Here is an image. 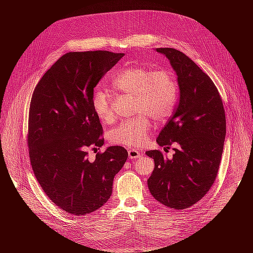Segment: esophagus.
<instances>
[{
  "instance_id": "obj_1",
  "label": "esophagus",
  "mask_w": 253,
  "mask_h": 253,
  "mask_svg": "<svg viewBox=\"0 0 253 253\" xmlns=\"http://www.w3.org/2000/svg\"><path fill=\"white\" fill-rule=\"evenodd\" d=\"M128 156H129V159H131V160H136V159H139L141 157V154L137 150L131 149V150L128 151Z\"/></svg>"
}]
</instances>
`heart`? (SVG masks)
Wrapping results in <instances>:
<instances>
[{
    "instance_id": "1",
    "label": "heart",
    "mask_w": 253,
    "mask_h": 253,
    "mask_svg": "<svg viewBox=\"0 0 253 253\" xmlns=\"http://www.w3.org/2000/svg\"><path fill=\"white\" fill-rule=\"evenodd\" d=\"M115 89L134 96L132 113L133 119L126 120L109 132L113 144L137 148L145 142L151 132V123H161L171 116L178 97V84L175 76L166 69L129 66L112 79ZM95 115L104 123H112L115 113L112 108V95L104 89H97L92 97Z\"/></svg>"
}]
</instances>
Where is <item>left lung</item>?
<instances>
[{"label": "left lung", "mask_w": 253, "mask_h": 253, "mask_svg": "<svg viewBox=\"0 0 253 253\" xmlns=\"http://www.w3.org/2000/svg\"><path fill=\"white\" fill-rule=\"evenodd\" d=\"M177 75L179 102L157 138L173 147L167 159L159 150L147 154L155 161L148 187L157 201L174 209L193 206L207 194L219 168L225 137V115L219 92L199 66L173 48H157Z\"/></svg>", "instance_id": "obj_1"}]
</instances>
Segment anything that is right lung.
Returning a JSON list of instances; mask_svg holds the SVG:
<instances>
[{
    "label": "right lung",
    "instance_id": "right-lung-1",
    "mask_svg": "<svg viewBox=\"0 0 253 253\" xmlns=\"http://www.w3.org/2000/svg\"><path fill=\"white\" fill-rule=\"evenodd\" d=\"M124 56L110 51L69 52L36 86L29 113L28 144L35 176L63 211L85 215L108 202L115 175L128 153L120 145L87 158L102 147V126L92 106L99 80Z\"/></svg>",
    "mask_w": 253,
    "mask_h": 253
}]
</instances>
